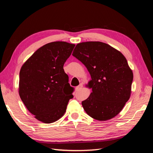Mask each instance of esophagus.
<instances>
[{
	"label": "esophagus",
	"instance_id": "obj_1",
	"mask_svg": "<svg viewBox=\"0 0 153 153\" xmlns=\"http://www.w3.org/2000/svg\"><path fill=\"white\" fill-rule=\"evenodd\" d=\"M83 88V85L82 84H80L78 86H77L76 88H75V90L76 91H80V89H82Z\"/></svg>",
	"mask_w": 153,
	"mask_h": 153
}]
</instances>
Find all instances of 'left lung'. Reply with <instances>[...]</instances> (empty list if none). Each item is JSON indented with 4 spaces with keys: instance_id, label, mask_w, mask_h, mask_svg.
Returning <instances> with one entry per match:
<instances>
[{
    "instance_id": "8db88e82",
    "label": "left lung",
    "mask_w": 153,
    "mask_h": 153,
    "mask_svg": "<svg viewBox=\"0 0 153 153\" xmlns=\"http://www.w3.org/2000/svg\"><path fill=\"white\" fill-rule=\"evenodd\" d=\"M73 55L89 71L92 89L82 105L90 117L100 121L118 115L130 98L133 74L123 54L100 41L78 43Z\"/></svg>"
}]
</instances>
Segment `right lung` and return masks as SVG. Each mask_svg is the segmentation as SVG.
Instances as JSON below:
<instances>
[{"mask_svg": "<svg viewBox=\"0 0 153 153\" xmlns=\"http://www.w3.org/2000/svg\"><path fill=\"white\" fill-rule=\"evenodd\" d=\"M75 46L65 41L46 44L21 68L18 93L27 110L39 121L50 124L58 121L73 98V88L63 66Z\"/></svg>", "mask_w": 153, "mask_h": 153, "instance_id": "obj_1", "label": "right lung"}]
</instances>
